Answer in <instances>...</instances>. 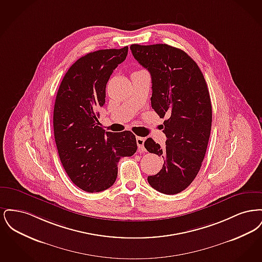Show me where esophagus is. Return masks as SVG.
<instances>
[{
	"label": "esophagus",
	"instance_id": "esophagus-1",
	"mask_svg": "<svg viewBox=\"0 0 262 262\" xmlns=\"http://www.w3.org/2000/svg\"><path fill=\"white\" fill-rule=\"evenodd\" d=\"M144 141H145V138L140 137H137V146H138L139 151H141V152H145L146 151V149L144 148Z\"/></svg>",
	"mask_w": 262,
	"mask_h": 262
}]
</instances>
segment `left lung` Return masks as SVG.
Listing matches in <instances>:
<instances>
[{
  "label": "left lung",
  "instance_id": "obj_1",
  "mask_svg": "<svg viewBox=\"0 0 262 262\" xmlns=\"http://www.w3.org/2000/svg\"><path fill=\"white\" fill-rule=\"evenodd\" d=\"M135 59L151 75V106L166 118V146L151 137L144 142L150 153L164 159L159 173L147 181L154 189L176 194L186 189L200 172L210 137V95L199 66L186 52L167 44H133Z\"/></svg>",
  "mask_w": 262,
  "mask_h": 262
}]
</instances>
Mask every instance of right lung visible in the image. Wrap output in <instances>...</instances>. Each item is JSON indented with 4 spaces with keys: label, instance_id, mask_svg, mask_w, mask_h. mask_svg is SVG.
<instances>
[{
    "label": "right lung",
    "instance_id": "1",
    "mask_svg": "<svg viewBox=\"0 0 262 262\" xmlns=\"http://www.w3.org/2000/svg\"><path fill=\"white\" fill-rule=\"evenodd\" d=\"M128 47L88 53L63 76L58 90L53 125L60 160L76 187L99 192L116 182L117 164L137 152L136 136L105 132L96 110L105 104L106 84Z\"/></svg>",
    "mask_w": 262,
    "mask_h": 262
}]
</instances>
